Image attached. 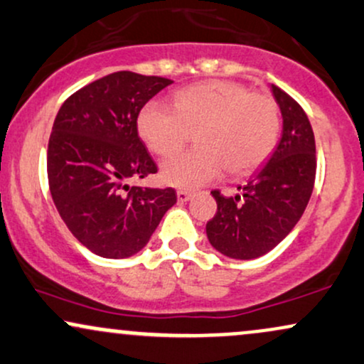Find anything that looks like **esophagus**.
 Listing matches in <instances>:
<instances>
[{
    "label": "esophagus",
    "instance_id": "1",
    "mask_svg": "<svg viewBox=\"0 0 364 364\" xmlns=\"http://www.w3.org/2000/svg\"><path fill=\"white\" fill-rule=\"evenodd\" d=\"M176 195H178L179 201H188V200H191V196H193L191 191H186V190H178Z\"/></svg>",
    "mask_w": 364,
    "mask_h": 364
}]
</instances>
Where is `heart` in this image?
<instances>
[{
  "mask_svg": "<svg viewBox=\"0 0 364 364\" xmlns=\"http://www.w3.org/2000/svg\"><path fill=\"white\" fill-rule=\"evenodd\" d=\"M279 108L274 98L237 81L212 80L173 96V107L149 102L137 117L142 142L157 156H169L196 132V149L161 164V179L195 190L227 169L246 176L266 163L278 142Z\"/></svg>",
  "mask_w": 364,
  "mask_h": 364,
  "instance_id": "obj_1",
  "label": "heart"
}]
</instances>
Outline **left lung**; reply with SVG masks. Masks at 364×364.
Listing matches in <instances>:
<instances>
[{
    "label": "left lung",
    "mask_w": 364,
    "mask_h": 364,
    "mask_svg": "<svg viewBox=\"0 0 364 364\" xmlns=\"http://www.w3.org/2000/svg\"><path fill=\"white\" fill-rule=\"evenodd\" d=\"M283 135L268 164L239 186L242 195H212L217 213L207 222L210 244L234 259H254L278 246L304 215L315 183V139L307 113L282 87L271 86Z\"/></svg>",
    "instance_id": "left-lung-1"
}]
</instances>
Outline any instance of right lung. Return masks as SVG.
I'll return each instance as SVG.
<instances>
[{"instance_id":"right-lung-1","label":"right lung","mask_w":364,"mask_h":364,"mask_svg":"<svg viewBox=\"0 0 364 364\" xmlns=\"http://www.w3.org/2000/svg\"><path fill=\"white\" fill-rule=\"evenodd\" d=\"M168 77L112 73L73 93L57 113L47 149L52 200L71 234L91 252L130 257L176 203L173 188L129 186L156 174L137 117Z\"/></svg>"}]
</instances>
